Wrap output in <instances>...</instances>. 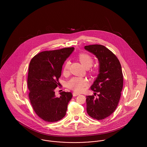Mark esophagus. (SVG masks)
I'll list each match as a JSON object with an SVG mask.
<instances>
[{
	"mask_svg": "<svg viewBox=\"0 0 147 147\" xmlns=\"http://www.w3.org/2000/svg\"><path fill=\"white\" fill-rule=\"evenodd\" d=\"M78 95H80V93H76V92H74V93H73V96H78Z\"/></svg>",
	"mask_w": 147,
	"mask_h": 147,
	"instance_id": "obj_1",
	"label": "esophagus"
}]
</instances>
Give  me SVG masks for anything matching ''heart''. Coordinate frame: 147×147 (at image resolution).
I'll return each instance as SVG.
<instances>
[{"label":"heart","instance_id":"b5f03b06","mask_svg":"<svg viewBox=\"0 0 147 147\" xmlns=\"http://www.w3.org/2000/svg\"><path fill=\"white\" fill-rule=\"evenodd\" d=\"M80 62L84 65L85 68H89L93 64V58L88 54H81L79 56ZM70 61H67L63 68V73L66 74L68 72V70L70 66ZM87 84L86 79L83 78H73L68 82V86L76 92L82 91L84 87Z\"/></svg>","mask_w":147,"mask_h":147}]
</instances>
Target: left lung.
<instances>
[{
    "instance_id": "1",
    "label": "left lung",
    "mask_w": 147,
    "mask_h": 147,
    "mask_svg": "<svg viewBox=\"0 0 147 147\" xmlns=\"http://www.w3.org/2000/svg\"><path fill=\"white\" fill-rule=\"evenodd\" d=\"M84 49L99 62L98 74L90 88L99 97L86 96V111L90 117L102 120L115 111L119 101L123 85L122 67L117 57L103 45L85 46Z\"/></svg>"
}]
</instances>
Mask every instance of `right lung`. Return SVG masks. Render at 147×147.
<instances>
[{
	"label": "right lung",
	"mask_w": 147,
	"mask_h": 147,
	"mask_svg": "<svg viewBox=\"0 0 147 147\" xmlns=\"http://www.w3.org/2000/svg\"><path fill=\"white\" fill-rule=\"evenodd\" d=\"M74 49L68 47L42 51L30 62L28 76L29 97L34 111L43 121L55 122L65 115L72 93L62 92L57 97L54 90L59 84L58 79L63 64Z\"/></svg>",
	"instance_id": "right-lung-1"
}]
</instances>
